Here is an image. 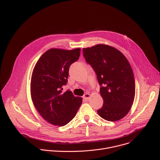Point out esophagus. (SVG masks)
Listing matches in <instances>:
<instances>
[{"instance_id":"1","label":"esophagus","mask_w":160,"mask_h":160,"mask_svg":"<svg viewBox=\"0 0 160 160\" xmlns=\"http://www.w3.org/2000/svg\"><path fill=\"white\" fill-rule=\"evenodd\" d=\"M83 99H85V100H88L89 98H90V94H88V93H87V94H85L83 96Z\"/></svg>"}]
</instances>
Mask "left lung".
<instances>
[{
	"label": "left lung",
	"mask_w": 160,
	"mask_h": 160,
	"mask_svg": "<svg viewBox=\"0 0 160 160\" xmlns=\"http://www.w3.org/2000/svg\"><path fill=\"white\" fill-rule=\"evenodd\" d=\"M83 52L101 85L100 93L104 103L98 113L107 121L121 120L130 110L135 93L133 73L128 61L119 50L106 44L83 48Z\"/></svg>",
	"instance_id": "left-lung-1"
}]
</instances>
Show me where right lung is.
Here are the masks:
<instances>
[{"instance_id": "add662e5", "label": "right lung", "mask_w": 160, "mask_h": 160, "mask_svg": "<svg viewBox=\"0 0 160 160\" xmlns=\"http://www.w3.org/2000/svg\"><path fill=\"white\" fill-rule=\"evenodd\" d=\"M80 51L50 49L39 58L33 70L30 82L33 104L42 117L52 125L62 127L69 123L82 103V98L75 97L71 91H62L70 66L79 59Z\"/></svg>"}]
</instances>
